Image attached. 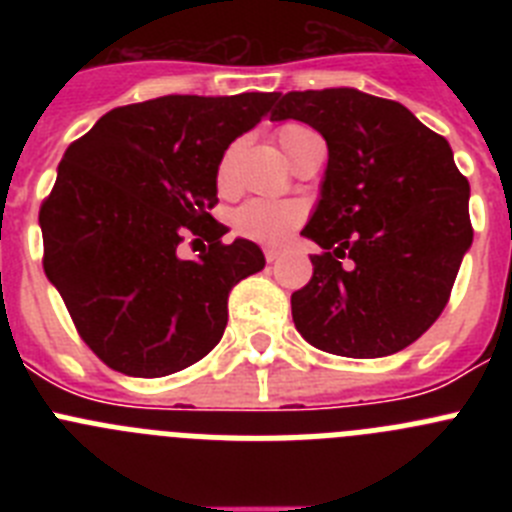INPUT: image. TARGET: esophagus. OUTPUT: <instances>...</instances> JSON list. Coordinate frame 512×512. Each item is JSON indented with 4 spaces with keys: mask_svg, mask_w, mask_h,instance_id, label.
I'll return each mask as SVG.
<instances>
[{
    "mask_svg": "<svg viewBox=\"0 0 512 512\" xmlns=\"http://www.w3.org/2000/svg\"><path fill=\"white\" fill-rule=\"evenodd\" d=\"M264 256H266V261H269V264H274V261L282 259V248L269 246V248H266V251H264Z\"/></svg>",
    "mask_w": 512,
    "mask_h": 512,
    "instance_id": "1",
    "label": "esophagus"
}]
</instances>
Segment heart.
Segmentation results:
<instances>
[{
    "instance_id": "obj_1",
    "label": "heart",
    "mask_w": 512,
    "mask_h": 512,
    "mask_svg": "<svg viewBox=\"0 0 512 512\" xmlns=\"http://www.w3.org/2000/svg\"><path fill=\"white\" fill-rule=\"evenodd\" d=\"M300 130H305L302 125H284L277 133L279 146H287V140L292 135H297ZM230 161H233V151H228V156L223 158L220 164V174H217V184L220 189H228L230 184ZM302 207L295 202L287 200H248L246 205H241L233 212V225L241 230L243 235L253 238V241L264 243H277L282 238H287L295 225L300 223Z\"/></svg>"
}]
</instances>
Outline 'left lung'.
Wrapping results in <instances>:
<instances>
[{"instance_id": "left-lung-1", "label": "left lung", "mask_w": 512, "mask_h": 512, "mask_svg": "<svg viewBox=\"0 0 512 512\" xmlns=\"http://www.w3.org/2000/svg\"><path fill=\"white\" fill-rule=\"evenodd\" d=\"M271 120H300L328 146L302 235L312 279L292 320L320 351L379 359L418 341L449 302L472 246L469 182L449 140L400 102L351 87L279 94Z\"/></svg>"}]
</instances>
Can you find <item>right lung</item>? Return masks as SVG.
<instances>
[{
  "label": "right lung",
  "instance_id": "add662e5",
  "mask_svg": "<svg viewBox=\"0 0 512 512\" xmlns=\"http://www.w3.org/2000/svg\"><path fill=\"white\" fill-rule=\"evenodd\" d=\"M277 92L169 94L117 107L71 143L40 207L45 277L79 336L128 377H166L207 356L228 325V292L264 269L261 248L210 210L217 169ZM184 234L211 246L182 260Z\"/></svg>",
  "mask_w": 512,
  "mask_h": 512
}]
</instances>
